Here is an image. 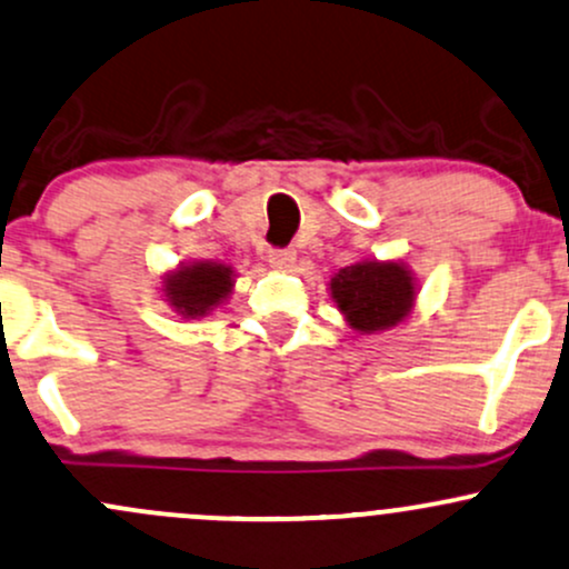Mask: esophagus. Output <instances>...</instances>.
Segmentation results:
<instances>
[{
	"label": "esophagus",
	"instance_id": "1",
	"mask_svg": "<svg viewBox=\"0 0 569 569\" xmlns=\"http://www.w3.org/2000/svg\"><path fill=\"white\" fill-rule=\"evenodd\" d=\"M297 253L291 251V248H272L270 251V264L278 267V270H289L291 264H295Z\"/></svg>",
	"mask_w": 569,
	"mask_h": 569
}]
</instances>
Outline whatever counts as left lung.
Masks as SVG:
<instances>
[{"instance_id":"left-lung-1","label":"left lung","mask_w":569,"mask_h":569,"mask_svg":"<svg viewBox=\"0 0 569 569\" xmlns=\"http://www.w3.org/2000/svg\"><path fill=\"white\" fill-rule=\"evenodd\" d=\"M337 308L359 332L397 327L416 299L413 278L399 261H361L346 267L329 283Z\"/></svg>"}]
</instances>
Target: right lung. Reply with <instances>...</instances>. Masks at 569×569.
I'll list each match as a JSON object with an SVG mask.
<instances>
[{
    "instance_id": "add662e5",
    "label": "right lung",
    "mask_w": 569,
    "mask_h": 569,
    "mask_svg": "<svg viewBox=\"0 0 569 569\" xmlns=\"http://www.w3.org/2000/svg\"><path fill=\"white\" fill-rule=\"evenodd\" d=\"M232 291V267L227 264H191L167 274L164 295L178 313L183 316H204L213 310L221 299Z\"/></svg>"
}]
</instances>
